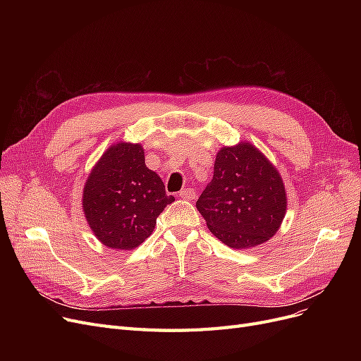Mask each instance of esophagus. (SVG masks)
<instances>
[{
	"label": "esophagus",
	"instance_id": "1",
	"mask_svg": "<svg viewBox=\"0 0 361 361\" xmlns=\"http://www.w3.org/2000/svg\"><path fill=\"white\" fill-rule=\"evenodd\" d=\"M196 196L193 188H183V190L178 192V197L184 199V200H193Z\"/></svg>",
	"mask_w": 361,
	"mask_h": 361
}]
</instances>
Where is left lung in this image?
<instances>
[{
    "instance_id": "8db88e82",
    "label": "left lung",
    "mask_w": 361,
    "mask_h": 361,
    "mask_svg": "<svg viewBox=\"0 0 361 361\" xmlns=\"http://www.w3.org/2000/svg\"><path fill=\"white\" fill-rule=\"evenodd\" d=\"M209 231L231 249L272 238L287 212V190L276 166L250 142L218 150L212 181L196 202Z\"/></svg>"
}]
</instances>
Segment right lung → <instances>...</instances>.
<instances>
[{"instance_id":"right-lung-1","label":"right lung","mask_w":361,"mask_h":361,"mask_svg":"<svg viewBox=\"0 0 361 361\" xmlns=\"http://www.w3.org/2000/svg\"><path fill=\"white\" fill-rule=\"evenodd\" d=\"M174 202L161 177L146 166L140 143L111 145L83 187L85 218L104 245L133 250L155 230L157 218Z\"/></svg>"}]
</instances>
